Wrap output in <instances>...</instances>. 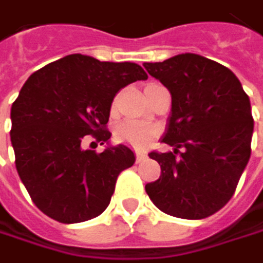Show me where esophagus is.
Instances as JSON below:
<instances>
[{"mask_svg": "<svg viewBox=\"0 0 263 263\" xmlns=\"http://www.w3.org/2000/svg\"><path fill=\"white\" fill-rule=\"evenodd\" d=\"M147 158V155L144 154V152H141V151H137L135 152V161L137 163H141V161H144Z\"/></svg>", "mask_w": 263, "mask_h": 263, "instance_id": "obj_1", "label": "esophagus"}]
</instances>
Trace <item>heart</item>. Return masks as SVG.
Masks as SVG:
<instances>
[{"label":"heart","mask_w":263,"mask_h":263,"mask_svg":"<svg viewBox=\"0 0 263 263\" xmlns=\"http://www.w3.org/2000/svg\"><path fill=\"white\" fill-rule=\"evenodd\" d=\"M114 134H116L117 140L131 144L132 147L143 149L152 141L157 131H155V128H151L146 125H138V123H132V122H122L116 126Z\"/></svg>","instance_id":"heart-1"}]
</instances>
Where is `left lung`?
Returning a JSON list of instances; mask_svg holds the SVG:
<instances>
[{
    "label": "left lung",
    "mask_w": 263,
    "mask_h": 263,
    "mask_svg": "<svg viewBox=\"0 0 263 263\" xmlns=\"http://www.w3.org/2000/svg\"><path fill=\"white\" fill-rule=\"evenodd\" d=\"M143 67L172 96L163 141L174 147L149 154L161 175L146 184V193L171 216L207 218L230 201L250 160V99L227 67L199 54H177Z\"/></svg>",
    "instance_id": "8db88e82"
}]
</instances>
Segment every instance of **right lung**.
<instances>
[{
  "label": "right lung",
  "mask_w": 263,
  "mask_h": 263,
  "mask_svg": "<svg viewBox=\"0 0 263 263\" xmlns=\"http://www.w3.org/2000/svg\"><path fill=\"white\" fill-rule=\"evenodd\" d=\"M144 70L134 62H100L68 54L34 71L12 105L10 140L21 181L34 205L54 221L76 224L108 207L117 177L135 161L125 144L83 149V137L108 143L116 94Z\"/></svg>",
  "instance_id": "add662e5"
}]
</instances>
